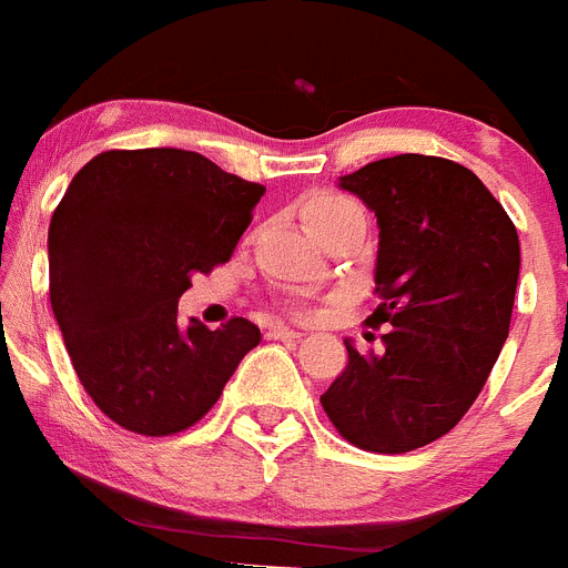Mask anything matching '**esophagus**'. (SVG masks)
Wrapping results in <instances>:
<instances>
[{"label": "esophagus", "mask_w": 568, "mask_h": 568, "mask_svg": "<svg viewBox=\"0 0 568 568\" xmlns=\"http://www.w3.org/2000/svg\"><path fill=\"white\" fill-rule=\"evenodd\" d=\"M267 338L270 341H298L301 333H298V329L284 327V324H270V327H267Z\"/></svg>", "instance_id": "1"}]
</instances>
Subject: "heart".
Wrapping results in <instances>:
<instances>
[{"mask_svg": "<svg viewBox=\"0 0 568 568\" xmlns=\"http://www.w3.org/2000/svg\"><path fill=\"white\" fill-rule=\"evenodd\" d=\"M353 210H361L353 199H346L341 193H310L301 204V219L307 224V230L318 227L324 222H333L338 215L353 213Z\"/></svg>", "mask_w": 568, "mask_h": 568, "instance_id": "obj_1", "label": "heart"}]
</instances>
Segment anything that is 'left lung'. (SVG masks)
<instances>
[{"label": "left lung", "mask_w": 568, "mask_h": 568, "mask_svg": "<svg viewBox=\"0 0 568 568\" xmlns=\"http://www.w3.org/2000/svg\"><path fill=\"white\" fill-rule=\"evenodd\" d=\"M378 219L375 293L366 324L384 353L346 344V369L321 395L349 444L400 455L444 438L484 389L509 335L518 230L464 164L404 153L338 179Z\"/></svg>", "instance_id": "8db88e82"}]
</instances>
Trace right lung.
Masks as SVG:
<instances>
[{
    "label": "right lung",
    "mask_w": 568,
    "mask_h": 568,
    "mask_svg": "<svg viewBox=\"0 0 568 568\" xmlns=\"http://www.w3.org/2000/svg\"><path fill=\"white\" fill-rule=\"evenodd\" d=\"M261 195L193 150H108L53 210L50 307L84 393L130 433L162 438L202 420L258 346L247 318L184 327L179 298L230 261Z\"/></svg>",
    "instance_id": "obj_1"
}]
</instances>
